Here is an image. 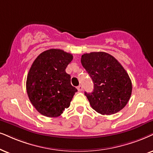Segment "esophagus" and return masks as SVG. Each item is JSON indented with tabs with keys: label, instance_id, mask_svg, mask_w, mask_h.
Here are the masks:
<instances>
[{
	"label": "esophagus",
	"instance_id": "34e87169",
	"mask_svg": "<svg viewBox=\"0 0 153 153\" xmlns=\"http://www.w3.org/2000/svg\"><path fill=\"white\" fill-rule=\"evenodd\" d=\"M77 89H78V90L79 91V92H81V91L82 90V85H79V86H78Z\"/></svg>",
	"mask_w": 153,
	"mask_h": 153
}]
</instances>
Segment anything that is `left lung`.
Masks as SVG:
<instances>
[{
    "label": "left lung",
    "instance_id": "obj_1",
    "mask_svg": "<svg viewBox=\"0 0 153 153\" xmlns=\"http://www.w3.org/2000/svg\"><path fill=\"white\" fill-rule=\"evenodd\" d=\"M81 63L94 83L93 92H85L92 109L102 115L121 111L132 92L131 80L121 63L102 51L84 53Z\"/></svg>",
    "mask_w": 153,
    "mask_h": 153
}]
</instances>
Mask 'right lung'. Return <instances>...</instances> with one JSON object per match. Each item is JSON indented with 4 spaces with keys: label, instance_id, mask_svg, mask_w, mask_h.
<instances>
[{
    "label": "right lung",
    "instance_id": "right-lung-1",
    "mask_svg": "<svg viewBox=\"0 0 153 153\" xmlns=\"http://www.w3.org/2000/svg\"><path fill=\"white\" fill-rule=\"evenodd\" d=\"M73 58L63 50L51 49L40 53L32 63L27 78V92L41 114L58 117L70 106L78 91L65 72Z\"/></svg>",
    "mask_w": 153,
    "mask_h": 153
}]
</instances>
